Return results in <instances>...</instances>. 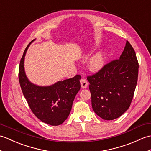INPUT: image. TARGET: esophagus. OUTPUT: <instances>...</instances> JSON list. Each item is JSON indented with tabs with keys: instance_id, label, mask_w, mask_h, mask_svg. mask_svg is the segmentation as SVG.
Here are the masks:
<instances>
[{
	"instance_id": "obj_1",
	"label": "esophagus",
	"mask_w": 151,
	"mask_h": 151,
	"mask_svg": "<svg viewBox=\"0 0 151 151\" xmlns=\"http://www.w3.org/2000/svg\"><path fill=\"white\" fill-rule=\"evenodd\" d=\"M81 88L84 89L87 88V86H88V82L86 79L82 78L81 80Z\"/></svg>"
}]
</instances>
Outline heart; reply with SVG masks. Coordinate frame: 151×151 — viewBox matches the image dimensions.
<instances>
[{"instance_id":"obj_1","label":"heart","mask_w":151,"mask_h":151,"mask_svg":"<svg viewBox=\"0 0 151 151\" xmlns=\"http://www.w3.org/2000/svg\"><path fill=\"white\" fill-rule=\"evenodd\" d=\"M105 63V53L103 51H100L91 58L88 62V67L91 71L97 72L103 68Z\"/></svg>"}]
</instances>
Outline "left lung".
I'll list each match as a JSON object with an SVG mask.
<instances>
[{"mask_svg": "<svg viewBox=\"0 0 151 151\" xmlns=\"http://www.w3.org/2000/svg\"><path fill=\"white\" fill-rule=\"evenodd\" d=\"M136 52L127 41L119 60L88 76L93 110L104 120H113L126 111L132 102L138 76Z\"/></svg>", "mask_w": 151, "mask_h": 151, "instance_id": "1", "label": "left lung"}]
</instances>
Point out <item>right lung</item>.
I'll return each mask as SVG.
<instances>
[{"instance_id":"add662e5","label":"right lung","mask_w":151,"mask_h":151,"mask_svg":"<svg viewBox=\"0 0 151 151\" xmlns=\"http://www.w3.org/2000/svg\"><path fill=\"white\" fill-rule=\"evenodd\" d=\"M28 44L19 65V80L22 93L34 114L45 123L58 126L65 121L71 110L76 95L81 89V75L58 81L47 86H37L27 78L24 70V57Z\"/></svg>"}]
</instances>
